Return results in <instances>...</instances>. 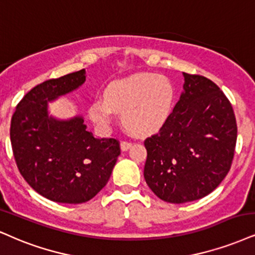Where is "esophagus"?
I'll use <instances>...</instances> for the list:
<instances>
[{"mask_svg":"<svg viewBox=\"0 0 255 255\" xmlns=\"http://www.w3.org/2000/svg\"><path fill=\"white\" fill-rule=\"evenodd\" d=\"M132 146V143L131 142H127V140H123V142L121 143V149L122 151H128L130 147Z\"/></svg>","mask_w":255,"mask_h":255,"instance_id":"obj_1","label":"esophagus"}]
</instances>
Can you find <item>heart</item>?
<instances>
[{
	"instance_id": "1",
	"label": "heart",
	"mask_w": 255,
	"mask_h": 255,
	"mask_svg": "<svg viewBox=\"0 0 255 255\" xmlns=\"http://www.w3.org/2000/svg\"><path fill=\"white\" fill-rule=\"evenodd\" d=\"M175 87L163 74L138 73L111 83L104 90L103 100L96 99L89 108L94 124L108 128L113 113L122 115V124L133 136L157 132L170 117Z\"/></svg>"
}]
</instances>
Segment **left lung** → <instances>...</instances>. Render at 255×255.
I'll return each instance as SVG.
<instances>
[{
  "label": "left lung",
  "instance_id": "8db88e82",
  "mask_svg": "<svg viewBox=\"0 0 255 255\" xmlns=\"http://www.w3.org/2000/svg\"><path fill=\"white\" fill-rule=\"evenodd\" d=\"M183 92L159 132L146 138L144 178L170 203L202 199L228 174L237 144L233 108L218 85L183 73Z\"/></svg>",
  "mask_w": 255,
  "mask_h": 255
}]
</instances>
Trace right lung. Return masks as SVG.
Returning a JSON list of instances; mask_svg holds the SVG:
<instances>
[{
  "label": "right lung",
  "instance_id": "obj_1",
  "mask_svg": "<svg viewBox=\"0 0 255 255\" xmlns=\"http://www.w3.org/2000/svg\"><path fill=\"white\" fill-rule=\"evenodd\" d=\"M80 70L31 89L11 118L10 142L18 170L28 184L59 203H83L108 183L121 155L115 138H96L81 116L56 119L48 102L77 90L86 80Z\"/></svg>",
  "mask_w": 255,
  "mask_h": 255
}]
</instances>
